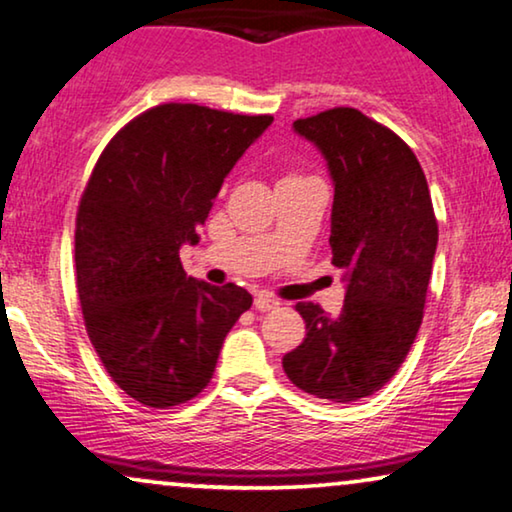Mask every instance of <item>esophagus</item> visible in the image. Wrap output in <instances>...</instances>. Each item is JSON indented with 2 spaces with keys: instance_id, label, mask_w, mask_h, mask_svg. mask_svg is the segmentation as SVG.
<instances>
[{
  "instance_id": "1",
  "label": "esophagus",
  "mask_w": 512,
  "mask_h": 512,
  "mask_svg": "<svg viewBox=\"0 0 512 512\" xmlns=\"http://www.w3.org/2000/svg\"><path fill=\"white\" fill-rule=\"evenodd\" d=\"M278 306H280V301L276 297H271V294H264V292L255 294L257 311H273V308H278Z\"/></svg>"
}]
</instances>
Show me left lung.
<instances>
[{"label":"left lung","instance_id":"8db88e82","mask_svg":"<svg viewBox=\"0 0 512 512\" xmlns=\"http://www.w3.org/2000/svg\"><path fill=\"white\" fill-rule=\"evenodd\" d=\"M292 127L327 160L331 264L348 285L336 318L297 304L306 338L283 369L313 397L359 401L399 371L422 325L438 243L429 185L413 150L362 111L338 106Z\"/></svg>","mask_w":512,"mask_h":512}]
</instances>
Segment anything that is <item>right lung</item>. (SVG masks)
I'll list each match as a JSON object with an SVG mask.
<instances>
[{"mask_svg":"<svg viewBox=\"0 0 512 512\" xmlns=\"http://www.w3.org/2000/svg\"><path fill=\"white\" fill-rule=\"evenodd\" d=\"M273 122L197 104L136 115L104 148L76 215V287L85 329L122 392L178 406L211 383L222 343L253 297L187 276L178 250L239 157Z\"/></svg>","mask_w":512,"mask_h":512,"instance_id":"obj_1","label":"right lung"}]
</instances>
